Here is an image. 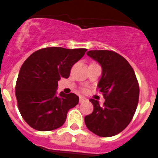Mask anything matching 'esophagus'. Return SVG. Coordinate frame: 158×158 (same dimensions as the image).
<instances>
[{"label": "esophagus", "mask_w": 158, "mask_h": 158, "mask_svg": "<svg viewBox=\"0 0 158 158\" xmlns=\"http://www.w3.org/2000/svg\"><path fill=\"white\" fill-rule=\"evenodd\" d=\"M85 102H87V99H86L85 97H84V96H79V102L83 103Z\"/></svg>", "instance_id": "obj_1"}]
</instances>
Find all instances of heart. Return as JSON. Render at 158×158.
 Wrapping results in <instances>:
<instances>
[{"label": "heart", "mask_w": 158, "mask_h": 158, "mask_svg": "<svg viewBox=\"0 0 158 158\" xmlns=\"http://www.w3.org/2000/svg\"><path fill=\"white\" fill-rule=\"evenodd\" d=\"M84 90H85V89H84Z\"/></svg>", "instance_id": "1"}]
</instances>
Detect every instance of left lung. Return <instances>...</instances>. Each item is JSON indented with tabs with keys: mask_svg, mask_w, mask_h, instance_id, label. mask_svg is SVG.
Wrapping results in <instances>:
<instances>
[{
	"mask_svg": "<svg viewBox=\"0 0 158 158\" xmlns=\"http://www.w3.org/2000/svg\"><path fill=\"white\" fill-rule=\"evenodd\" d=\"M87 55L100 63L102 75L98 89L105 98L103 106L89 99L92 113L85 117L86 127L101 137L122 132L135 115L139 102V83L133 68L123 56L113 51H89Z\"/></svg>",
	"mask_w": 158,
	"mask_h": 158,
	"instance_id": "1",
	"label": "left lung"
}]
</instances>
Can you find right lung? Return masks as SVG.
I'll return each mask as SVG.
<instances>
[{
    "mask_svg": "<svg viewBox=\"0 0 158 158\" xmlns=\"http://www.w3.org/2000/svg\"><path fill=\"white\" fill-rule=\"evenodd\" d=\"M85 48L46 47L36 51L20 69L15 87L18 107L33 129L50 131L63 125L67 113L79 103L73 93L56 96L58 80L68 79L74 63L82 58Z\"/></svg>",
    "mask_w": 158,
    "mask_h": 158,
    "instance_id": "right-lung-1",
    "label": "right lung"
}]
</instances>
